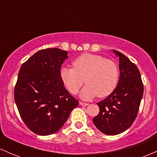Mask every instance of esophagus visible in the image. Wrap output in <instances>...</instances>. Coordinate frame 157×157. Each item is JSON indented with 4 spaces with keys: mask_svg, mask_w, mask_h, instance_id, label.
<instances>
[{
    "mask_svg": "<svg viewBox=\"0 0 157 157\" xmlns=\"http://www.w3.org/2000/svg\"><path fill=\"white\" fill-rule=\"evenodd\" d=\"M79 104H80V105H82V106H87L89 104L88 103H85V102H83V101H80L79 102Z\"/></svg>",
    "mask_w": 157,
    "mask_h": 157,
    "instance_id": "esophagus-1",
    "label": "esophagus"
}]
</instances>
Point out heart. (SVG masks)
Instances as JSON below:
<instances>
[{
	"label": "heart",
	"instance_id": "b5f03b06",
	"mask_svg": "<svg viewBox=\"0 0 157 157\" xmlns=\"http://www.w3.org/2000/svg\"><path fill=\"white\" fill-rule=\"evenodd\" d=\"M73 66L64 67L60 70L61 81L72 94H76L84 82L87 84L82 92L84 99H91L96 96L107 97L117 87L119 69L111 59L84 53L74 60Z\"/></svg>",
	"mask_w": 157,
	"mask_h": 157
}]
</instances>
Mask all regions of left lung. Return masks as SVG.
Wrapping results in <instances>:
<instances>
[{
	"label": "left lung",
	"instance_id": "8db88e82",
	"mask_svg": "<svg viewBox=\"0 0 157 157\" xmlns=\"http://www.w3.org/2000/svg\"><path fill=\"white\" fill-rule=\"evenodd\" d=\"M120 78L115 90L98 102L99 113L93 121L100 131L117 135L130 128L138 114L144 87L140 72L134 63L119 51Z\"/></svg>",
	"mask_w": 157,
	"mask_h": 157
}]
</instances>
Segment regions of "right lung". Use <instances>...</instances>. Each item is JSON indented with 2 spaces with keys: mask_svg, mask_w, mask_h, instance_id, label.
Masks as SVG:
<instances>
[{
  "mask_svg": "<svg viewBox=\"0 0 157 157\" xmlns=\"http://www.w3.org/2000/svg\"><path fill=\"white\" fill-rule=\"evenodd\" d=\"M68 52L59 48L39 50L21 67L14 97L23 121L40 136L55 133L78 105L60 76Z\"/></svg>",
  "mask_w": 157,
  "mask_h": 157,
  "instance_id": "right-lung-1",
  "label": "right lung"
}]
</instances>
